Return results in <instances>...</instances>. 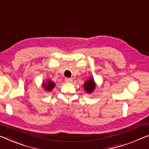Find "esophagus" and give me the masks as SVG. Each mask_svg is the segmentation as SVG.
I'll list each match as a JSON object with an SVG mask.
<instances>
[{"label": "esophagus", "mask_w": 149, "mask_h": 149, "mask_svg": "<svg viewBox=\"0 0 149 149\" xmlns=\"http://www.w3.org/2000/svg\"><path fill=\"white\" fill-rule=\"evenodd\" d=\"M65 81L68 82V83H71V82H72V79L70 78V77H66L65 79Z\"/></svg>", "instance_id": "1"}]
</instances>
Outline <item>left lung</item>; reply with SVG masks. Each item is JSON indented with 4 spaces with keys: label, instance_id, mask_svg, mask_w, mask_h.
I'll return each mask as SVG.
<instances>
[{
    "label": "left lung",
    "instance_id": "obj_1",
    "mask_svg": "<svg viewBox=\"0 0 149 149\" xmlns=\"http://www.w3.org/2000/svg\"><path fill=\"white\" fill-rule=\"evenodd\" d=\"M95 88V84L94 81L92 78L88 79V80L86 81L84 84V89L86 92L88 93H91L93 92V90H94Z\"/></svg>",
    "mask_w": 149,
    "mask_h": 149
}]
</instances>
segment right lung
Returning a JSON list of instances; mask_svg holds the SVG:
<instances>
[{
  "mask_svg": "<svg viewBox=\"0 0 149 149\" xmlns=\"http://www.w3.org/2000/svg\"><path fill=\"white\" fill-rule=\"evenodd\" d=\"M43 88L45 90H47V91H51L53 88H54L55 84L53 83V82H52V81H48L47 84L43 83Z\"/></svg>",
  "mask_w": 149,
  "mask_h": 149,
  "instance_id": "obj_1",
  "label": "right lung"
}]
</instances>
